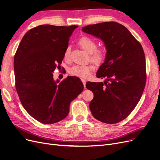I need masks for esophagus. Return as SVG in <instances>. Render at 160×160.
I'll return each mask as SVG.
<instances>
[{
  "instance_id": "1",
  "label": "esophagus",
  "mask_w": 160,
  "mask_h": 160,
  "mask_svg": "<svg viewBox=\"0 0 160 160\" xmlns=\"http://www.w3.org/2000/svg\"><path fill=\"white\" fill-rule=\"evenodd\" d=\"M81 81L82 82V83H83V85H84V87L86 88V86H85V84H86V80L84 79H81Z\"/></svg>"
}]
</instances>
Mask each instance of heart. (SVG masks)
<instances>
[{
    "label": "heart",
    "instance_id": "obj_1",
    "mask_svg": "<svg viewBox=\"0 0 160 160\" xmlns=\"http://www.w3.org/2000/svg\"><path fill=\"white\" fill-rule=\"evenodd\" d=\"M80 47L86 52L91 54L90 59L95 64L98 65L104 62L106 52L103 49H97V45L96 42L87 37H82L78 41ZM65 60H69L70 58V48L68 47L63 54ZM93 70V67L91 64L88 65H75L69 69V73L73 76L79 77L81 78H88Z\"/></svg>",
    "mask_w": 160,
    "mask_h": 160
}]
</instances>
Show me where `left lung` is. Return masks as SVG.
Instances as JSON below:
<instances>
[{
  "label": "left lung",
  "instance_id": "1",
  "mask_svg": "<svg viewBox=\"0 0 160 160\" xmlns=\"http://www.w3.org/2000/svg\"><path fill=\"white\" fill-rule=\"evenodd\" d=\"M82 31L99 38L106 48L104 62L97 73L104 82H87L94 98L89 108L94 118L108 124L125 119L144 91L146 61L140 43L123 25L110 22L89 25Z\"/></svg>",
  "mask_w": 160,
  "mask_h": 160
}]
</instances>
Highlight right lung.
<instances>
[{
    "mask_svg": "<svg viewBox=\"0 0 160 160\" xmlns=\"http://www.w3.org/2000/svg\"><path fill=\"white\" fill-rule=\"evenodd\" d=\"M78 25H41L29 30L14 56L16 88L25 110L44 124L64 119L71 102L83 90L80 79L68 76L54 81L52 73L60 66L70 36Z\"/></svg>",
    "mask_w": 160,
    "mask_h": 160,
    "instance_id": "1",
    "label": "right lung"
}]
</instances>
